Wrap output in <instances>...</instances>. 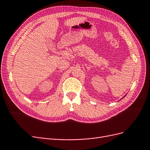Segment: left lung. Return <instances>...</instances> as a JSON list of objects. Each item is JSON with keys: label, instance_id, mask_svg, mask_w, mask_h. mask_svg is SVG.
Segmentation results:
<instances>
[{"label": "left lung", "instance_id": "obj_1", "mask_svg": "<svg viewBox=\"0 0 150 150\" xmlns=\"http://www.w3.org/2000/svg\"><path fill=\"white\" fill-rule=\"evenodd\" d=\"M126 95H127V94H126ZM126 95H125V96H126ZM125 96H124V97H125ZM124 97H123V98H124ZM122 98H121V99H122Z\"/></svg>", "mask_w": 150, "mask_h": 150}]
</instances>
